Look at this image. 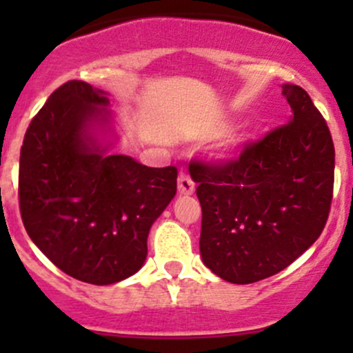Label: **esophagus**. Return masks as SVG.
I'll use <instances>...</instances> for the list:
<instances>
[{
    "mask_svg": "<svg viewBox=\"0 0 353 353\" xmlns=\"http://www.w3.org/2000/svg\"><path fill=\"white\" fill-rule=\"evenodd\" d=\"M194 188H196V184H194V181L191 179L190 174L183 172L179 176V179H177V190H179L181 194H193L194 193Z\"/></svg>",
    "mask_w": 353,
    "mask_h": 353,
    "instance_id": "1",
    "label": "esophagus"
}]
</instances>
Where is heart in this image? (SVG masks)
Segmentation results:
<instances>
[{"label":"heart","instance_id":"heart-1","mask_svg":"<svg viewBox=\"0 0 353 353\" xmlns=\"http://www.w3.org/2000/svg\"><path fill=\"white\" fill-rule=\"evenodd\" d=\"M241 140H243V134H241L239 131H230L229 134H225V137H223L220 147H222L225 152L234 150V148L241 143Z\"/></svg>","mask_w":353,"mask_h":353}]
</instances>
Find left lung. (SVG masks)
<instances>
[{
  "mask_svg": "<svg viewBox=\"0 0 353 353\" xmlns=\"http://www.w3.org/2000/svg\"><path fill=\"white\" fill-rule=\"evenodd\" d=\"M290 121L222 163L193 159L203 263L230 283L276 275L307 251L328 220L334 183L330 128L304 88L283 85Z\"/></svg>",
  "mask_w": 353,
  "mask_h": 353,
  "instance_id": "8db88e82",
  "label": "left lung"
}]
</instances>
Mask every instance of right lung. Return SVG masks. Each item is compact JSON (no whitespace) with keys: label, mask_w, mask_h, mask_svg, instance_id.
I'll use <instances>...</instances> for the list:
<instances>
[{"label":"right lung","mask_w":353,"mask_h":353,"mask_svg":"<svg viewBox=\"0 0 353 353\" xmlns=\"http://www.w3.org/2000/svg\"><path fill=\"white\" fill-rule=\"evenodd\" d=\"M109 104L71 80L30 121L20 150L19 203L28 237L61 272L110 285L134 275L147 237L177 191V169L104 155L88 130Z\"/></svg>","instance_id":"right-lung-1"}]
</instances>
